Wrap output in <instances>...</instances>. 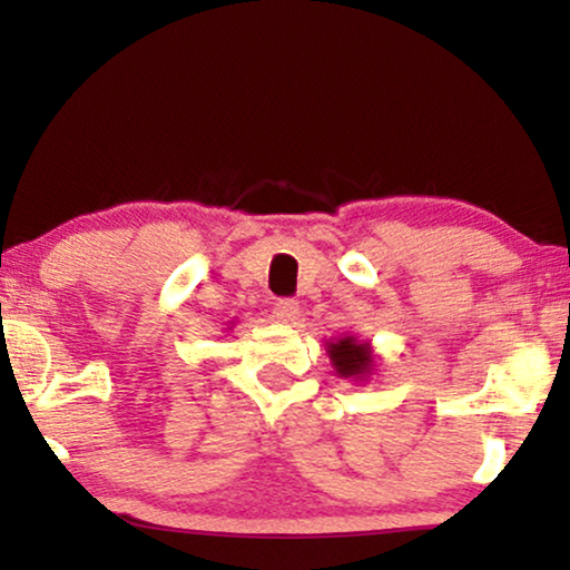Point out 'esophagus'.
I'll return each instance as SVG.
<instances>
[{"label":"esophagus","instance_id":"1","mask_svg":"<svg viewBox=\"0 0 570 570\" xmlns=\"http://www.w3.org/2000/svg\"><path fill=\"white\" fill-rule=\"evenodd\" d=\"M272 314H275V318H277L279 324L293 326V324H298L301 308H298V303H295L293 298H279L275 303V311H272Z\"/></svg>","mask_w":570,"mask_h":570}]
</instances>
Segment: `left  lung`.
<instances>
[{"instance_id":"obj_1","label":"left lung","mask_w":570,"mask_h":570,"mask_svg":"<svg viewBox=\"0 0 570 570\" xmlns=\"http://www.w3.org/2000/svg\"><path fill=\"white\" fill-rule=\"evenodd\" d=\"M326 353H330L334 371H337L342 379L363 381L373 371L371 345L368 342L355 340L353 334H345V337L326 342Z\"/></svg>"}]
</instances>
